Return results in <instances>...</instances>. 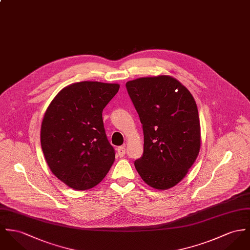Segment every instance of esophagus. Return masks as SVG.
I'll return each instance as SVG.
<instances>
[{
  "instance_id": "1",
  "label": "esophagus",
  "mask_w": 250,
  "mask_h": 250,
  "mask_svg": "<svg viewBox=\"0 0 250 250\" xmlns=\"http://www.w3.org/2000/svg\"><path fill=\"white\" fill-rule=\"evenodd\" d=\"M117 154H118V156L119 157H124L125 156V146H119L118 148H117Z\"/></svg>"
}]
</instances>
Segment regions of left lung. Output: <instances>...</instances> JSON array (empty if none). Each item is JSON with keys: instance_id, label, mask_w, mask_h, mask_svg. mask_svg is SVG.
<instances>
[{"instance_id": "8db88e82", "label": "left lung", "mask_w": 250, "mask_h": 250, "mask_svg": "<svg viewBox=\"0 0 250 250\" xmlns=\"http://www.w3.org/2000/svg\"><path fill=\"white\" fill-rule=\"evenodd\" d=\"M126 89L144 130V154L135 161L146 184L167 190L179 184L201 148V126L190 91L169 75L138 78Z\"/></svg>"}]
</instances>
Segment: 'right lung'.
I'll return each mask as SVG.
<instances>
[{
  "mask_svg": "<svg viewBox=\"0 0 250 250\" xmlns=\"http://www.w3.org/2000/svg\"><path fill=\"white\" fill-rule=\"evenodd\" d=\"M119 88V83H74L63 87L44 112L41 146L46 164L75 190L94 188L115 161L102 113Z\"/></svg>",
  "mask_w": 250,
  "mask_h": 250,
  "instance_id": "1",
  "label": "right lung"
}]
</instances>
